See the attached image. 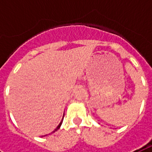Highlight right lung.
I'll return each mask as SVG.
<instances>
[{"label":"right lung","mask_w":152,"mask_h":152,"mask_svg":"<svg viewBox=\"0 0 152 152\" xmlns=\"http://www.w3.org/2000/svg\"><path fill=\"white\" fill-rule=\"evenodd\" d=\"M63 116H64V114H63ZM62 123H63V121L60 122L59 124H58V125L57 126V128H56V129H54V131H53V132H55V131H57V130H58V129H59L60 126H61V124H62Z\"/></svg>","instance_id":"add662e5"}]
</instances>
